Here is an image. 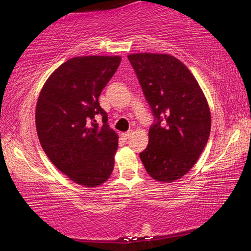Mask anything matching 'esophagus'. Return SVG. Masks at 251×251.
I'll return each instance as SVG.
<instances>
[{
  "label": "esophagus",
  "mask_w": 251,
  "mask_h": 251,
  "mask_svg": "<svg viewBox=\"0 0 251 251\" xmlns=\"http://www.w3.org/2000/svg\"><path fill=\"white\" fill-rule=\"evenodd\" d=\"M133 134V130H129V131H126V133H123V137H124L125 139H127V138H129L130 137V135Z\"/></svg>",
  "instance_id": "1"
}]
</instances>
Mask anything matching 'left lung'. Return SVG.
<instances>
[{"instance_id": "8db88e82", "label": "left lung", "mask_w": 251, "mask_h": 251, "mask_svg": "<svg viewBox=\"0 0 251 251\" xmlns=\"http://www.w3.org/2000/svg\"><path fill=\"white\" fill-rule=\"evenodd\" d=\"M128 59L155 116L139 154L152 179L173 182L190 171L205 148L211 117L198 82L169 54L134 53Z\"/></svg>"}]
</instances>
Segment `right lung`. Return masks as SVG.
I'll return each mask as SVG.
<instances>
[{"instance_id":"1","label":"right lung","mask_w":251,"mask_h":251,"mask_svg":"<svg viewBox=\"0 0 251 251\" xmlns=\"http://www.w3.org/2000/svg\"><path fill=\"white\" fill-rule=\"evenodd\" d=\"M121 56H77L58 66L42 87L35 110L41 146L72 181L97 187L114 169L118 135L107 124L99 97ZM103 116L100 126L95 116Z\"/></svg>"}]
</instances>
